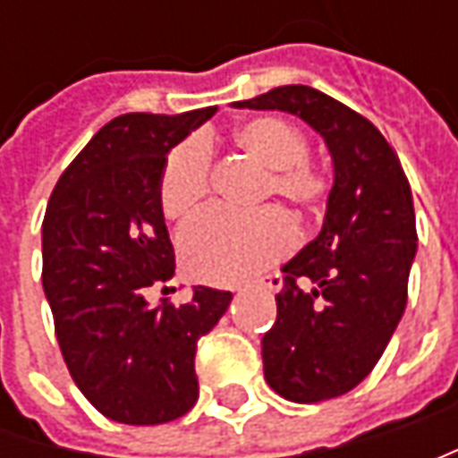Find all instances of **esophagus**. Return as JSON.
Returning <instances> with one entry per match:
<instances>
[{
	"label": "esophagus",
	"mask_w": 458,
	"mask_h": 458,
	"mask_svg": "<svg viewBox=\"0 0 458 458\" xmlns=\"http://www.w3.org/2000/svg\"><path fill=\"white\" fill-rule=\"evenodd\" d=\"M255 285H259V288H265V291L277 293V291H280V288H283V275H280V273L265 275V277H259V280H255Z\"/></svg>",
	"instance_id": "esophagus-1"
}]
</instances>
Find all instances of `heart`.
Returning a JSON list of instances; mask_svg holds the SVG:
<instances>
[{"instance_id":"heart-1","label":"heart","mask_w":458,"mask_h":458,"mask_svg":"<svg viewBox=\"0 0 458 458\" xmlns=\"http://www.w3.org/2000/svg\"><path fill=\"white\" fill-rule=\"evenodd\" d=\"M234 142L270 167L265 196H277L295 211H313L328 196L324 170L308 160L306 134L280 116L242 122ZM211 183V148L203 137H188L165 157L157 199L165 219L191 216ZM295 224L283 208L265 206L255 214L208 208L191 219L178 234L185 273L206 283H234L291 252Z\"/></svg>"}]
</instances>
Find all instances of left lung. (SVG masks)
I'll return each instance as SVG.
<instances>
[{
    "label": "left lung",
    "mask_w": 458,
    "mask_h": 458,
    "mask_svg": "<svg viewBox=\"0 0 458 458\" xmlns=\"http://www.w3.org/2000/svg\"><path fill=\"white\" fill-rule=\"evenodd\" d=\"M234 106L301 116L331 152L324 226L283 267L262 361L267 385L285 400L339 397L375 369L408 303L418 250L411 183L369 119L310 86H277Z\"/></svg>",
    "instance_id": "1"
}]
</instances>
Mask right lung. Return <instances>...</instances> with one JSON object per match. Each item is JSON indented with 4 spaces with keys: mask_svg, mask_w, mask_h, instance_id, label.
<instances>
[{
    "mask_svg": "<svg viewBox=\"0 0 458 458\" xmlns=\"http://www.w3.org/2000/svg\"><path fill=\"white\" fill-rule=\"evenodd\" d=\"M214 112L116 116L47 201L43 291L61 354L86 400L116 423L157 426L196 405V346L232 303V293L206 285L183 306L145 301L175 275L157 199L167 152Z\"/></svg>",
    "mask_w": 458,
    "mask_h": 458,
    "instance_id": "right-lung-1",
    "label": "right lung"
}]
</instances>
